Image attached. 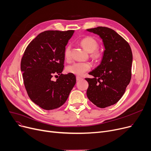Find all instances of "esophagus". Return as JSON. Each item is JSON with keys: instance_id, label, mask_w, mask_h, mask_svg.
<instances>
[{"instance_id": "obj_1", "label": "esophagus", "mask_w": 151, "mask_h": 151, "mask_svg": "<svg viewBox=\"0 0 151 151\" xmlns=\"http://www.w3.org/2000/svg\"><path fill=\"white\" fill-rule=\"evenodd\" d=\"M82 78L81 77H80V76H76V80H77V81H81V80H82Z\"/></svg>"}]
</instances>
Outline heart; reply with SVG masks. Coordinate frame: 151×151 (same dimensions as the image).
<instances>
[{
	"label": "heart",
	"mask_w": 151,
	"mask_h": 151,
	"mask_svg": "<svg viewBox=\"0 0 151 151\" xmlns=\"http://www.w3.org/2000/svg\"><path fill=\"white\" fill-rule=\"evenodd\" d=\"M80 44L82 47L88 53H90V57L95 60H99L102 58L103 54L97 48L98 43L97 40L91 36H87L83 38ZM64 58L66 61H69L71 58V46L68 45L66 47L64 51ZM91 68V64L89 62L75 63L70 64L66 68L68 73L77 76H82L85 72L89 70Z\"/></svg>",
	"instance_id": "obj_1"
}]
</instances>
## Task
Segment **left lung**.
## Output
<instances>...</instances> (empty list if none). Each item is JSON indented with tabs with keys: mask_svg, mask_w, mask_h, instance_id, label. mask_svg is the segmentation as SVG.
<instances>
[{
	"mask_svg": "<svg viewBox=\"0 0 151 151\" xmlns=\"http://www.w3.org/2000/svg\"><path fill=\"white\" fill-rule=\"evenodd\" d=\"M103 39L105 50L101 64L85 78L88 83L87 95L100 108L117 103L122 97L132 77L133 55L128 43L112 29L99 26L88 29Z\"/></svg>",
	"mask_w": 151,
	"mask_h": 151,
	"instance_id": "1",
	"label": "left lung"
}]
</instances>
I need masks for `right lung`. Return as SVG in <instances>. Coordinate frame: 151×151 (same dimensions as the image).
<instances>
[{"instance_id":"1","label":"right lung","mask_w":151,"mask_h":151,"mask_svg":"<svg viewBox=\"0 0 151 151\" xmlns=\"http://www.w3.org/2000/svg\"><path fill=\"white\" fill-rule=\"evenodd\" d=\"M74 32L46 31L40 33L27 45L21 58V70L27 95L32 101L45 110L61 106L76 84L74 74H61L64 49ZM57 74L59 78L53 81L51 78Z\"/></svg>"}]
</instances>
